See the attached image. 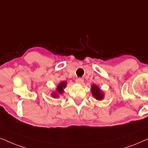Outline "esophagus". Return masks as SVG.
I'll list each match as a JSON object with an SVG mask.
<instances>
[{"label": "esophagus", "mask_w": 148, "mask_h": 148, "mask_svg": "<svg viewBox=\"0 0 148 148\" xmlns=\"http://www.w3.org/2000/svg\"><path fill=\"white\" fill-rule=\"evenodd\" d=\"M76 82L77 84H82V82H83V79H82V78H76Z\"/></svg>", "instance_id": "1"}]
</instances>
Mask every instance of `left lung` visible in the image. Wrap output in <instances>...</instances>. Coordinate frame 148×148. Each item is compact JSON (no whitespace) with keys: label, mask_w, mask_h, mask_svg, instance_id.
I'll use <instances>...</instances> for the list:
<instances>
[{"label":"left lung","mask_w":148,"mask_h":148,"mask_svg":"<svg viewBox=\"0 0 148 148\" xmlns=\"http://www.w3.org/2000/svg\"><path fill=\"white\" fill-rule=\"evenodd\" d=\"M90 90H91L92 95L93 96V97L95 99L98 100V101H101V100H102L104 98L103 91L99 87V86L97 85V84H92Z\"/></svg>","instance_id":"obj_1"}]
</instances>
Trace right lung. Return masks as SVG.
I'll return each mask as SVG.
<instances>
[{
	"label": "right lung",
	"mask_w": 148,
	"mask_h": 148,
	"mask_svg": "<svg viewBox=\"0 0 148 148\" xmlns=\"http://www.w3.org/2000/svg\"><path fill=\"white\" fill-rule=\"evenodd\" d=\"M67 86V82L66 81H61L58 85L57 86L56 89L55 91H53L51 92V96L54 98H58L60 97L61 95H62L64 92V88L66 87Z\"/></svg>",
	"instance_id": "1"
}]
</instances>
